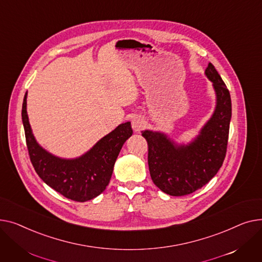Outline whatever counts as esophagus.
<instances>
[{"label": "esophagus", "instance_id": "esophagus-1", "mask_svg": "<svg viewBox=\"0 0 262 262\" xmlns=\"http://www.w3.org/2000/svg\"><path fill=\"white\" fill-rule=\"evenodd\" d=\"M146 127V121L142 116H135L132 119V128L135 132H140Z\"/></svg>", "mask_w": 262, "mask_h": 262}]
</instances>
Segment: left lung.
<instances>
[{
    "mask_svg": "<svg viewBox=\"0 0 262 262\" xmlns=\"http://www.w3.org/2000/svg\"><path fill=\"white\" fill-rule=\"evenodd\" d=\"M205 75L217 96L216 109L200 134L188 145H177L166 134L145 130L148 165L153 183L165 193L181 196L203 187L217 174L226 155L232 100L211 63Z\"/></svg>",
    "mask_w": 262,
    "mask_h": 262,
    "instance_id": "obj_1",
    "label": "left lung"
}]
</instances>
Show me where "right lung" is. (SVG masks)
I'll return each mask as SVG.
<instances>
[{"label": "right lung", "instance_id": "add662e5", "mask_svg": "<svg viewBox=\"0 0 262 262\" xmlns=\"http://www.w3.org/2000/svg\"><path fill=\"white\" fill-rule=\"evenodd\" d=\"M26 97L27 93L23 99L22 121L30 162L38 176L50 187L73 201L85 202L99 195L110 182L122 145L133 133L130 122L119 125L83 156L72 160L60 159L35 140L28 121Z\"/></svg>", "mask_w": 262, "mask_h": 262}]
</instances>
